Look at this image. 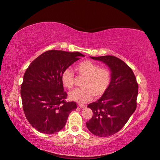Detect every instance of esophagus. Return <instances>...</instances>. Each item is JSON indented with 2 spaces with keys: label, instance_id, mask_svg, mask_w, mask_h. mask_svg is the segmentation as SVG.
I'll use <instances>...</instances> for the list:
<instances>
[{
  "label": "esophagus",
  "instance_id": "esophagus-1",
  "mask_svg": "<svg viewBox=\"0 0 160 160\" xmlns=\"http://www.w3.org/2000/svg\"><path fill=\"white\" fill-rule=\"evenodd\" d=\"M78 107L82 108H84L86 107L85 105H83V104H78Z\"/></svg>",
  "mask_w": 160,
  "mask_h": 160
}]
</instances>
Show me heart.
Listing matches in <instances>:
<instances>
[{
	"label": "heart",
	"instance_id": "b5f03b06",
	"mask_svg": "<svg viewBox=\"0 0 160 160\" xmlns=\"http://www.w3.org/2000/svg\"><path fill=\"white\" fill-rule=\"evenodd\" d=\"M78 76L84 78L81 83L82 88L74 90L69 93V98L79 103L89 101L94 96L100 98L109 88L112 75L110 69L90 60H84L76 66ZM61 81L63 85L69 89H73L76 79L73 71L71 69H64L61 74Z\"/></svg>",
	"mask_w": 160,
	"mask_h": 160
}]
</instances>
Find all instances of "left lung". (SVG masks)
<instances>
[{"label":"left lung","instance_id":"left-lung-1","mask_svg":"<svg viewBox=\"0 0 160 160\" xmlns=\"http://www.w3.org/2000/svg\"><path fill=\"white\" fill-rule=\"evenodd\" d=\"M91 58L109 67L112 80L107 92L88 105L93 114L86 125L96 136H111L122 128L136 109L138 84L131 68L118 58Z\"/></svg>","mask_w":160,"mask_h":160}]
</instances>
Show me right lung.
<instances>
[{
	"mask_svg": "<svg viewBox=\"0 0 160 160\" xmlns=\"http://www.w3.org/2000/svg\"><path fill=\"white\" fill-rule=\"evenodd\" d=\"M80 56H84L79 52L47 51L36 58L24 74L20 87L23 111L29 124L42 133L60 131L77 108L75 102L66 101L61 74Z\"/></svg>",
	"mask_w": 160,
	"mask_h": 160,
	"instance_id": "right-lung-1",
	"label": "right lung"
}]
</instances>
